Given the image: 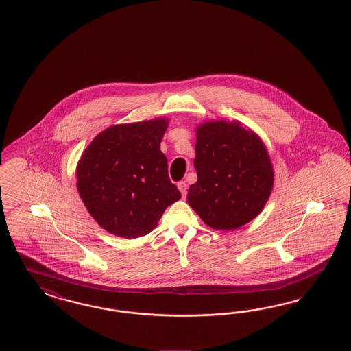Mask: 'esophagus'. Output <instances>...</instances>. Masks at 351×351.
Returning a JSON list of instances; mask_svg holds the SVG:
<instances>
[{
	"mask_svg": "<svg viewBox=\"0 0 351 351\" xmlns=\"http://www.w3.org/2000/svg\"><path fill=\"white\" fill-rule=\"evenodd\" d=\"M178 188H179V191L182 192V195H183V197L186 196V189H188V185L185 182H180V183H178Z\"/></svg>",
	"mask_w": 351,
	"mask_h": 351,
	"instance_id": "obj_1",
	"label": "esophagus"
}]
</instances>
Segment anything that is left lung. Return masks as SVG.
Wrapping results in <instances>:
<instances>
[{"mask_svg":"<svg viewBox=\"0 0 351 351\" xmlns=\"http://www.w3.org/2000/svg\"><path fill=\"white\" fill-rule=\"evenodd\" d=\"M197 182L186 201L204 223L235 230L263 210L272 188L274 167L262 138L234 119H210L196 126Z\"/></svg>","mask_w":351,"mask_h":351,"instance_id":"1","label":"left lung"}]
</instances>
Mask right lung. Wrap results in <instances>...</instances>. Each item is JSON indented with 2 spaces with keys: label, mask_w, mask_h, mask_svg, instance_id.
<instances>
[{
  "label": "right lung",
  "mask_w": 351,
  "mask_h": 351,
  "mask_svg": "<svg viewBox=\"0 0 351 351\" xmlns=\"http://www.w3.org/2000/svg\"><path fill=\"white\" fill-rule=\"evenodd\" d=\"M167 117L112 125L95 136L76 166V186L88 213L108 233H150L182 195L168 178L160 142Z\"/></svg>",
  "instance_id": "add662e5"
}]
</instances>
